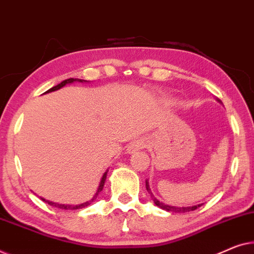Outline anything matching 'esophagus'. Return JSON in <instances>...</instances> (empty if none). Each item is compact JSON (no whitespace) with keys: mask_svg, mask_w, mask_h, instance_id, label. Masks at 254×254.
Here are the masks:
<instances>
[{"mask_svg":"<svg viewBox=\"0 0 254 254\" xmlns=\"http://www.w3.org/2000/svg\"><path fill=\"white\" fill-rule=\"evenodd\" d=\"M144 147H145L144 140H141V139H138V140L132 141L131 144L128 145V147L127 148V154H132V153L140 151V149H142Z\"/></svg>","mask_w":254,"mask_h":254,"instance_id":"esophagus-1","label":"esophagus"}]
</instances>
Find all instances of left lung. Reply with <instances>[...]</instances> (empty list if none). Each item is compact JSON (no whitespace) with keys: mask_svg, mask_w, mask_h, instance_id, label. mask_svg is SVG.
<instances>
[{"mask_svg":"<svg viewBox=\"0 0 254 254\" xmlns=\"http://www.w3.org/2000/svg\"><path fill=\"white\" fill-rule=\"evenodd\" d=\"M217 102L222 103L220 101L219 99H216ZM146 190L148 191V193L151 194L152 200L154 201V203L160 208H162L164 210H167V212H171V213H188V212H191V210H194L197 209L198 207H200L202 205V203H199V205H194V206H185V207H181V206H171V205H167V203H164L162 201H160V200L156 199L154 197V194L152 193L151 191V188H149V183H148V180H146Z\"/></svg>","mask_w":254,"mask_h":254,"instance_id":"8db88e82","label":"left lung"}]
</instances>
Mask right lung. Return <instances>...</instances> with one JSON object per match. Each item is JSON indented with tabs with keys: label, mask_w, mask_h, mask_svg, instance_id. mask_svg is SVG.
Returning a JSON list of instances; mask_svg holds the SVG:
<instances>
[{
	"label": "right lung",
	"mask_w": 254,
	"mask_h": 254,
	"mask_svg": "<svg viewBox=\"0 0 254 254\" xmlns=\"http://www.w3.org/2000/svg\"><path fill=\"white\" fill-rule=\"evenodd\" d=\"M72 83H87V80H84V79H78V78H69V79L63 80L62 83H60L59 85H56V86L52 87V88H49V90H48L47 92H45V93H51V92L57 91V90H60V88H62V87L65 86V85H67V84H72ZM107 174H108V169H107V170L105 171V174L102 175L101 181H100V184H99V187H98V190H96V192L94 193V195H93V198L88 200V201H86V202L78 203V205H65V203H59V202H54V201H49V200H46L45 198H41V200H44V201H45V202H47L48 205L54 206V207H57V208H61V209H66V210H67V209H71V210H73V209H80V208H84V207L90 206L91 203H92L93 201H94V200H95L96 198H98L99 193H100V192L102 191L103 187H105V182H106V178H107Z\"/></svg>",
	"instance_id": "obj_1"
}]
</instances>
